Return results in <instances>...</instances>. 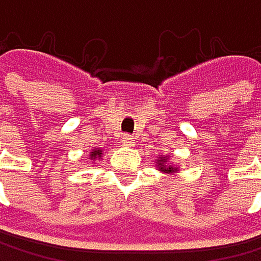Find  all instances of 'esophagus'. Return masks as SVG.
Listing matches in <instances>:
<instances>
[{
	"label": "esophagus",
	"mask_w": 261,
	"mask_h": 261,
	"mask_svg": "<svg viewBox=\"0 0 261 261\" xmlns=\"http://www.w3.org/2000/svg\"><path fill=\"white\" fill-rule=\"evenodd\" d=\"M134 138L130 137V135H123V138H121V145L123 146H126V148H130V146H134Z\"/></svg>",
	"instance_id": "obj_1"
}]
</instances>
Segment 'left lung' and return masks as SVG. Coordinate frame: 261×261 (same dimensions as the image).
<instances>
[{"instance_id": "obj_1", "label": "left lung", "mask_w": 261, "mask_h": 261, "mask_svg": "<svg viewBox=\"0 0 261 261\" xmlns=\"http://www.w3.org/2000/svg\"><path fill=\"white\" fill-rule=\"evenodd\" d=\"M169 159H171V157H169L168 154L166 155H160L159 159H155V166H157V169H160L162 173L176 174L179 171V166L169 162Z\"/></svg>"}]
</instances>
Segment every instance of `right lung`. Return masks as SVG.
Masks as SVG:
<instances>
[{
    "mask_svg": "<svg viewBox=\"0 0 261 261\" xmlns=\"http://www.w3.org/2000/svg\"><path fill=\"white\" fill-rule=\"evenodd\" d=\"M102 155H104V152H102L101 148H95V149L90 151V160H92V163H95L96 160H99Z\"/></svg>",
    "mask_w": 261,
    "mask_h": 261,
    "instance_id": "1",
    "label": "right lung"
}]
</instances>
